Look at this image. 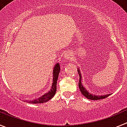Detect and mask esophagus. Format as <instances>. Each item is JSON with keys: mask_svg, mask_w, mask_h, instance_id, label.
<instances>
[{"mask_svg": "<svg viewBox=\"0 0 127 127\" xmlns=\"http://www.w3.org/2000/svg\"><path fill=\"white\" fill-rule=\"evenodd\" d=\"M72 54L70 52H66L64 54V58L66 61H69V60L72 59Z\"/></svg>", "mask_w": 127, "mask_h": 127, "instance_id": "34e87169", "label": "esophagus"}]
</instances>
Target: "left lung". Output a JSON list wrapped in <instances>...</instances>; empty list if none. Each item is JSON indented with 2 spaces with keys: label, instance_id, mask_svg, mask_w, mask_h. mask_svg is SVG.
I'll return each instance as SVG.
<instances>
[{
  "label": "left lung",
  "instance_id": "1",
  "mask_svg": "<svg viewBox=\"0 0 127 127\" xmlns=\"http://www.w3.org/2000/svg\"><path fill=\"white\" fill-rule=\"evenodd\" d=\"M77 72L79 75V88L81 92L83 95L85 96L86 98H88L90 100H99V99H102V98H105L109 96L111 94H107V95H94V94H91L88 91V90L86 89L83 86V83H82V75L81 73V70L79 68H77Z\"/></svg>",
  "mask_w": 127,
  "mask_h": 127
}]
</instances>
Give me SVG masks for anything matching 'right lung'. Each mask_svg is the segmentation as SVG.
<instances>
[{"label": "right lung", "instance_id": "1", "mask_svg": "<svg viewBox=\"0 0 127 127\" xmlns=\"http://www.w3.org/2000/svg\"><path fill=\"white\" fill-rule=\"evenodd\" d=\"M60 67L58 63H57L54 66L53 70V81L50 90L47 93H45L44 95H41L39 98H34L32 100H25L27 102L31 104H40V103H44L50 100V99L54 97L57 92V79H58V75L60 73Z\"/></svg>", "mask_w": 127, "mask_h": 127}]
</instances>
